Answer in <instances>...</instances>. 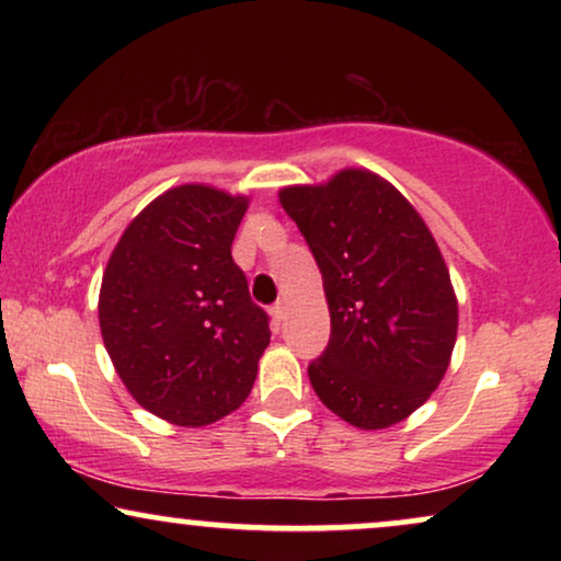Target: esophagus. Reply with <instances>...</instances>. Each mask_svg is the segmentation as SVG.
Wrapping results in <instances>:
<instances>
[{"mask_svg": "<svg viewBox=\"0 0 561 561\" xmlns=\"http://www.w3.org/2000/svg\"><path fill=\"white\" fill-rule=\"evenodd\" d=\"M271 313H273L275 321H283V317H286V304L275 301V304L271 306Z\"/></svg>", "mask_w": 561, "mask_h": 561, "instance_id": "1", "label": "esophagus"}]
</instances>
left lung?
Returning <instances> with one entry per match:
<instances>
[{"label": "left lung", "mask_w": 561, "mask_h": 561, "mask_svg": "<svg viewBox=\"0 0 561 561\" xmlns=\"http://www.w3.org/2000/svg\"><path fill=\"white\" fill-rule=\"evenodd\" d=\"M280 204L317 260L332 334L309 380L357 428L403 421L439 386L457 340L449 271L419 211L380 175L290 186Z\"/></svg>", "instance_id": "1"}]
</instances>
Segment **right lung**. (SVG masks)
I'll use <instances>...</instances> for the list:
<instances>
[{
    "label": "right lung",
    "instance_id": "obj_1",
    "mask_svg": "<svg viewBox=\"0 0 561 561\" xmlns=\"http://www.w3.org/2000/svg\"><path fill=\"white\" fill-rule=\"evenodd\" d=\"M248 198L211 186L165 191L114 248L99 327L114 370L142 409L206 426L240 409L271 342L267 313L232 260Z\"/></svg>",
    "mask_w": 561,
    "mask_h": 561
}]
</instances>
